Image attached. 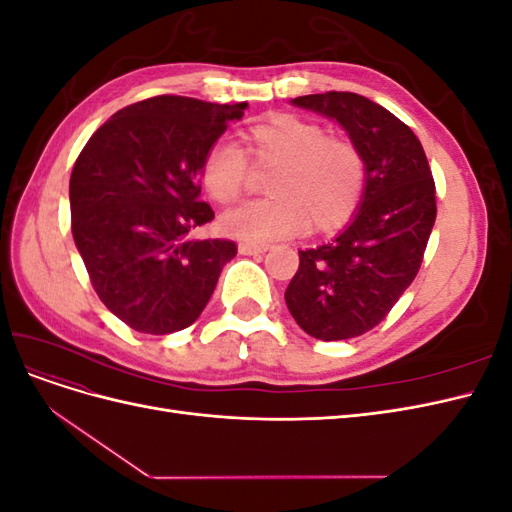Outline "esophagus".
<instances>
[{"label":"esophagus","mask_w":512,"mask_h":512,"mask_svg":"<svg viewBox=\"0 0 512 512\" xmlns=\"http://www.w3.org/2000/svg\"><path fill=\"white\" fill-rule=\"evenodd\" d=\"M269 250V245H258V243H239V252L245 256H256V254H265Z\"/></svg>","instance_id":"34e87169"}]
</instances>
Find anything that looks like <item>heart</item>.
Returning a JSON list of instances; mask_svg holds the SVG:
<instances>
[{
  "label": "heart",
  "mask_w": 512,
  "mask_h": 512,
  "mask_svg": "<svg viewBox=\"0 0 512 512\" xmlns=\"http://www.w3.org/2000/svg\"><path fill=\"white\" fill-rule=\"evenodd\" d=\"M243 149L218 138L200 162V181L220 205H232L245 194L258 168L275 170L269 177L271 198L254 200L224 218V230L245 243H269L303 230L331 232L344 226L359 209L367 164L348 138L329 136L314 121L277 113L241 132ZM247 157L251 159L246 160Z\"/></svg>",
  "instance_id": "1"
}]
</instances>
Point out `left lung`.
<instances>
[{"instance_id":"8db88e82","label":"left lung","mask_w":512,"mask_h":512,"mask_svg":"<svg viewBox=\"0 0 512 512\" xmlns=\"http://www.w3.org/2000/svg\"><path fill=\"white\" fill-rule=\"evenodd\" d=\"M337 119L361 149L367 185L350 226L327 245L299 252L286 305L316 339H352L380 324L421 269L436 222V183L421 141L384 106L352 91L294 98Z\"/></svg>"}]
</instances>
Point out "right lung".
Here are the masks:
<instances>
[{
  "label": "right lung",
  "instance_id": "right-lung-1",
  "mask_svg": "<svg viewBox=\"0 0 512 512\" xmlns=\"http://www.w3.org/2000/svg\"><path fill=\"white\" fill-rule=\"evenodd\" d=\"M247 102L156 96L121 108L76 158L72 237L100 301L130 329L181 331L200 316L237 243L192 239L215 218L200 162Z\"/></svg>",
  "mask_w": 512,
  "mask_h": 512
}]
</instances>
